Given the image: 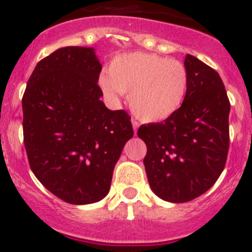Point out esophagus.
I'll use <instances>...</instances> for the list:
<instances>
[{
    "mask_svg": "<svg viewBox=\"0 0 252 252\" xmlns=\"http://www.w3.org/2000/svg\"><path fill=\"white\" fill-rule=\"evenodd\" d=\"M132 127H133V131H135V133L137 132V128H138V126H140V124H138L137 121H136V120H132Z\"/></svg>",
    "mask_w": 252,
    "mask_h": 252,
    "instance_id": "34e87169",
    "label": "esophagus"
}]
</instances>
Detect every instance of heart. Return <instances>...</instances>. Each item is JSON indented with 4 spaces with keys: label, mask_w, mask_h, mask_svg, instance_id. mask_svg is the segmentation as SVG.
<instances>
[{
    "label": "heart",
    "mask_w": 252,
    "mask_h": 252,
    "mask_svg": "<svg viewBox=\"0 0 252 252\" xmlns=\"http://www.w3.org/2000/svg\"><path fill=\"white\" fill-rule=\"evenodd\" d=\"M110 76H100V86L110 98L128 94L133 114L146 122L171 117L184 103L189 71L179 60L155 54H126L110 64Z\"/></svg>",
    "instance_id": "obj_1"
}]
</instances>
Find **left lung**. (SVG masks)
<instances>
[{"label":"left lung","mask_w":252,"mask_h":252,"mask_svg":"<svg viewBox=\"0 0 252 252\" xmlns=\"http://www.w3.org/2000/svg\"><path fill=\"white\" fill-rule=\"evenodd\" d=\"M189 89L176 114L140 126L151 190L168 202H188L206 192L222 172L230 145V101L220 75L188 55Z\"/></svg>","instance_id":"1"}]
</instances>
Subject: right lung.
<instances>
[{"label":"right lung","mask_w":252,"mask_h":252,"mask_svg":"<svg viewBox=\"0 0 252 252\" xmlns=\"http://www.w3.org/2000/svg\"><path fill=\"white\" fill-rule=\"evenodd\" d=\"M101 70L92 47L59 48L37 63L22 97L30 167L48 191L72 205L107 195L133 136L130 115L100 100Z\"/></svg>","instance_id":"obj_1"}]
</instances>
